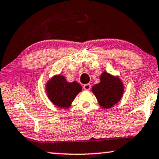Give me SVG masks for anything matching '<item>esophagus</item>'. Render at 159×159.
<instances>
[{
    "instance_id": "obj_1",
    "label": "esophagus",
    "mask_w": 159,
    "mask_h": 159,
    "mask_svg": "<svg viewBox=\"0 0 159 159\" xmlns=\"http://www.w3.org/2000/svg\"><path fill=\"white\" fill-rule=\"evenodd\" d=\"M91 84H85L84 86V89H85L86 91H89L91 89Z\"/></svg>"
}]
</instances>
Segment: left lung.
<instances>
[{"label": "left lung", "instance_id": "1", "mask_svg": "<svg viewBox=\"0 0 159 159\" xmlns=\"http://www.w3.org/2000/svg\"><path fill=\"white\" fill-rule=\"evenodd\" d=\"M92 92L100 106L109 109L117 104L122 98L124 92L123 84L118 77L103 72L100 77V83L92 87Z\"/></svg>", "mask_w": 159, "mask_h": 159}]
</instances>
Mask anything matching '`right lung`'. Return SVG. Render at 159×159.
I'll list each match as a JSON object with an SVG mask.
<instances>
[{
    "label": "right lung",
    "instance_id": "add662e5",
    "mask_svg": "<svg viewBox=\"0 0 159 159\" xmlns=\"http://www.w3.org/2000/svg\"><path fill=\"white\" fill-rule=\"evenodd\" d=\"M82 90L76 81L69 83L62 75H55L46 84V91L49 99L57 107L68 108Z\"/></svg>",
    "mask_w": 159,
    "mask_h": 159
}]
</instances>
